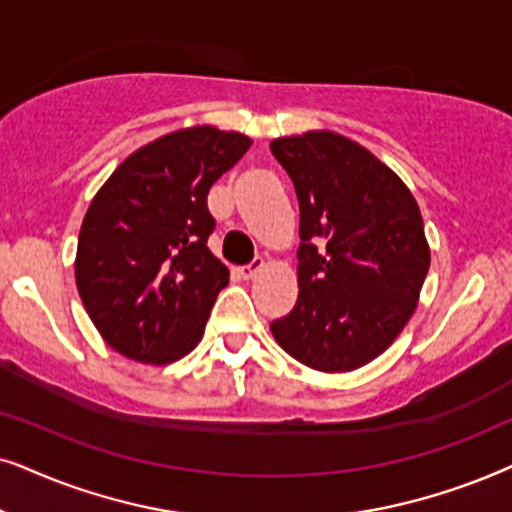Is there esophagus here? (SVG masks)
<instances>
[{"mask_svg":"<svg viewBox=\"0 0 512 512\" xmlns=\"http://www.w3.org/2000/svg\"><path fill=\"white\" fill-rule=\"evenodd\" d=\"M264 267V260L262 257H255V260L252 262H248V264H243L241 269H238V274H241L243 278H252L257 274V271H260Z\"/></svg>","mask_w":512,"mask_h":512,"instance_id":"34e87169","label":"esophagus"}]
</instances>
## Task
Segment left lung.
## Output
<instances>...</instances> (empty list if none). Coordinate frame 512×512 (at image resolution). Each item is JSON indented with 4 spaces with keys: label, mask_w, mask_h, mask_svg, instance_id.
<instances>
[{
    "label": "left lung",
    "mask_w": 512,
    "mask_h": 512,
    "mask_svg": "<svg viewBox=\"0 0 512 512\" xmlns=\"http://www.w3.org/2000/svg\"><path fill=\"white\" fill-rule=\"evenodd\" d=\"M271 154L299 201V297L271 323L292 358L349 372L384 353L417 309L431 250L405 182L358 142L309 131Z\"/></svg>",
    "instance_id": "1"
}]
</instances>
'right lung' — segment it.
<instances>
[{
  "instance_id": "right-lung-1",
  "label": "right lung",
  "mask_w": 512,
  "mask_h": 512,
  "mask_svg": "<svg viewBox=\"0 0 512 512\" xmlns=\"http://www.w3.org/2000/svg\"><path fill=\"white\" fill-rule=\"evenodd\" d=\"M252 145L194 126L133 152L88 206L77 288L102 339L121 356L168 365L201 342L229 269L208 250V192Z\"/></svg>"
}]
</instances>
